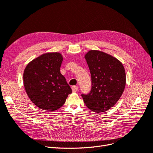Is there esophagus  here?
I'll use <instances>...</instances> for the list:
<instances>
[{
	"label": "esophagus",
	"mask_w": 153,
	"mask_h": 153,
	"mask_svg": "<svg viewBox=\"0 0 153 153\" xmlns=\"http://www.w3.org/2000/svg\"><path fill=\"white\" fill-rule=\"evenodd\" d=\"M72 90L74 91V92H76L78 90V87L77 86H72Z\"/></svg>",
	"instance_id": "esophagus-1"
}]
</instances>
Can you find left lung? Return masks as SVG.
I'll return each mask as SVG.
<instances>
[{
	"instance_id": "1",
	"label": "left lung",
	"mask_w": 153,
	"mask_h": 153,
	"mask_svg": "<svg viewBox=\"0 0 153 153\" xmlns=\"http://www.w3.org/2000/svg\"><path fill=\"white\" fill-rule=\"evenodd\" d=\"M91 79L90 92L82 94L85 105L95 113L108 111L119 101L126 83L125 69L119 59L105 52L90 50L85 56Z\"/></svg>"
}]
</instances>
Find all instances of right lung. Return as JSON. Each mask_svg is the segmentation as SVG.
Here are the masks:
<instances>
[{
  "label": "right lung",
  "instance_id": "right-lung-1",
  "mask_svg": "<svg viewBox=\"0 0 153 153\" xmlns=\"http://www.w3.org/2000/svg\"><path fill=\"white\" fill-rule=\"evenodd\" d=\"M63 59L59 52H47L33 59L24 70L26 93L30 101L43 110H58L72 92L60 72Z\"/></svg>",
  "mask_w": 153,
  "mask_h": 153
}]
</instances>
